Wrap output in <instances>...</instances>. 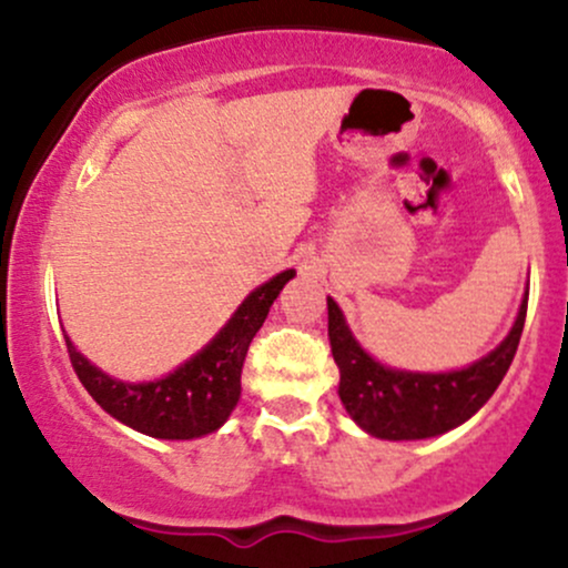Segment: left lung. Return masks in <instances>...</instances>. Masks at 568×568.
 <instances>
[{"mask_svg": "<svg viewBox=\"0 0 568 568\" xmlns=\"http://www.w3.org/2000/svg\"><path fill=\"white\" fill-rule=\"evenodd\" d=\"M526 293L515 325L497 349L473 366L448 374H414L376 363L344 323L342 310L328 298V342L338 366V397L352 419L384 440H422L467 422L494 395L510 368L526 323Z\"/></svg>", "mask_w": 568, "mask_h": 568, "instance_id": "1", "label": "left lung"}]
</instances>
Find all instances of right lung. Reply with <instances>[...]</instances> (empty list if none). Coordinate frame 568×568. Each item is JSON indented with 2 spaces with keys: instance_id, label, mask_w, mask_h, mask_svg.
<instances>
[{
  "instance_id": "obj_1",
  "label": "right lung",
  "mask_w": 568,
  "mask_h": 568,
  "mask_svg": "<svg viewBox=\"0 0 568 568\" xmlns=\"http://www.w3.org/2000/svg\"><path fill=\"white\" fill-rule=\"evenodd\" d=\"M293 275L296 272L285 270L270 283L258 285L207 347L158 382L130 384L112 379L80 355L69 336H63L69 361L98 406L122 425L165 440H189L216 433L240 400V374L247 347L270 315L277 293Z\"/></svg>"
}]
</instances>
